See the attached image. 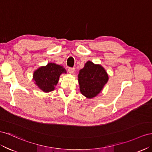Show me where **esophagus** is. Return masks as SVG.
Listing matches in <instances>:
<instances>
[{"mask_svg": "<svg viewBox=\"0 0 152 152\" xmlns=\"http://www.w3.org/2000/svg\"><path fill=\"white\" fill-rule=\"evenodd\" d=\"M75 71V68L74 67H69L68 69V72L70 73V74H72Z\"/></svg>", "mask_w": 152, "mask_h": 152, "instance_id": "esophagus-1", "label": "esophagus"}]
</instances>
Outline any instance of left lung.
<instances>
[{"instance_id":"left-lung-1","label":"left lung","mask_w":152,"mask_h":152,"mask_svg":"<svg viewBox=\"0 0 152 152\" xmlns=\"http://www.w3.org/2000/svg\"><path fill=\"white\" fill-rule=\"evenodd\" d=\"M77 77L81 93L88 99L97 96L109 79L104 68L91 61L85 64Z\"/></svg>"}]
</instances>
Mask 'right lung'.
<instances>
[{
	"instance_id": "obj_1",
	"label": "right lung",
	"mask_w": 152,
	"mask_h": 152,
	"mask_svg": "<svg viewBox=\"0 0 152 152\" xmlns=\"http://www.w3.org/2000/svg\"><path fill=\"white\" fill-rule=\"evenodd\" d=\"M62 73H66V70L62 66L54 63H48L46 66L40 67L34 71L33 80L42 91L50 92L54 90Z\"/></svg>"
}]
</instances>
